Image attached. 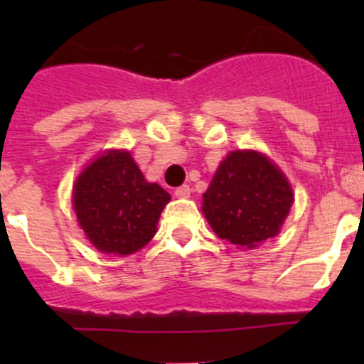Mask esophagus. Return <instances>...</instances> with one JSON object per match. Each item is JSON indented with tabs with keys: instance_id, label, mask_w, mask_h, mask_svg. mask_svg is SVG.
I'll return each instance as SVG.
<instances>
[{
	"instance_id": "obj_1",
	"label": "esophagus",
	"mask_w": 364,
	"mask_h": 364,
	"mask_svg": "<svg viewBox=\"0 0 364 364\" xmlns=\"http://www.w3.org/2000/svg\"><path fill=\"white\" fill-rule=\"evenodd\" d=\"M174 196L179 197V199H186V197H190V186L188 185L178 186V188L174 190Z\"/></svg>"
}]
</instances>
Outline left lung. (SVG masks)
<instances>
[{
    "label": "left lung",
    "instance_id": "8db88e82",
    "mask_svg": "<svg viewBox=\"0 0 364 364\" xmlns=\"http://www.w3.org/2000/svg\"><path fill=\"white\" fill-rule=\"evenodd\" d=\"M292 200L291 185L277 165L257 151H232L205 190L203 213L216 236L253 248L277 236Z\"/></svg>",
    "mask_w": 364,
    "mask_h": 364
}]
</instances>
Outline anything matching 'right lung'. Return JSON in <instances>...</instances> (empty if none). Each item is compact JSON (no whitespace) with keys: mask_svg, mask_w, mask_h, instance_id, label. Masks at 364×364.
I'll return each mask as SVG.
<instances>
[{"mask_svg":"<svg viewBox=\"0 0 364 364\" xmlns=\"http://www.w3.org/2000/svg\"><path fill=\"white\" fill-rule=\"evenodd\" d=\"M168 200L160 185L146 181L128 151L98 156L73 188V209L87 240L116 255H130L151 241Z\"/></svg>","mask_w":364,"mask_h":364,"instance_id":"obj_1","label":"right lung"}]
</instances>
